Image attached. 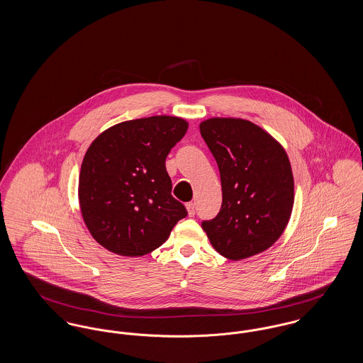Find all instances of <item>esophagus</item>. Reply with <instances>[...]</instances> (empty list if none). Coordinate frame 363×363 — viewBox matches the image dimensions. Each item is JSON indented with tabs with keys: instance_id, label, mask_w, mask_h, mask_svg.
<instances>
[{
	"instance_id": "obj_1",
	"label": "esophagus",
	"mask_w": 363,
	"mask_h": 363,
	"mask_svg": "<svg viewBox=\"0 0 363 363\" xmlns=\"http://www.w3.org/2000/svg\"><path fill=\"white\" fill-rule=\"evenodd\" d=\"M186 209H188V213H189L190 218L191 216H194L196 215V209H194V204L190 201V203H188L186 204Z\"/></svg>"
}]
</instances>
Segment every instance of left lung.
<instances>
[{"label": "left lung", "mask_w": 363, "mask_h": 363, "mask_svg": "<svg viewBox=\"0 0 363 363\" xmlns=\"http://www.w3.org/2000/svg\"><path fill=\"white\" fill-rule=\"evenodd\" d=\"M200 133L222 181L220 211L201 225L227 259L259 255L279 240L291 216L294 178L287 154L246 120L211 118L200 123Z\"/></svg>", "instance_id": "left-lung-1"}]
</instances>
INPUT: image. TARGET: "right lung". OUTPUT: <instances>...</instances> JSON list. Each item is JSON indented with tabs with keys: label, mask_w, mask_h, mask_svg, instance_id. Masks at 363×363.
<instances>
[{
	"label": "right lung",
	"mask_w": 363,
	"mask_h": 363,
	"mask_svg": "<svg viewBox=\"0 0 363 363\" xmlns=\"http://www.w3.org/2000/svg\"><path fill=\"white\" fill-rule=\"evenodd\" d=\"M188 130L178 117L121 122L92 141L79 178L80 209L91 235L121 256L163 245L188 215L172 196L166 157Z\"/></svg>",
	"instance_id": "add662e5"
}]
</instances>
